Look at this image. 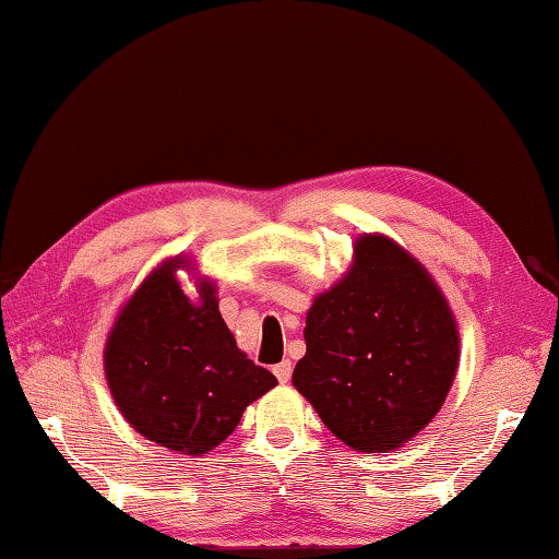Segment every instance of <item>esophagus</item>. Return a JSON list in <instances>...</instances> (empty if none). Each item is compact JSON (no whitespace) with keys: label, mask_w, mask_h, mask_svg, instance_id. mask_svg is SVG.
Returning a JSON list of instances; mask_svg holds the SVG:
<instances>
[{"label":"esophagus","mask_w":559,"mask_h":559,"mask_svg":"<svg viewBox=\"0 0 559 559\" xmlns=\"http://www.w3.org/2000/svg\"><path fill=\"white\" fill-rule=\"evenodd\" d=\"M273 376L278 378V382H288L293 376V364L290 360H281L278 366H273Z\"/></svg>","instance_id":"esophagus-1"}]
</instances>
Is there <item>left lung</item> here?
<instances>
[{
  "label": "left lung",
  "instance_id": "8db88e82",
  "mask_svg": "<svg viewBox=\"0 0 559 559\" xmlns=\"http://www.w3.org/2000/svg\"><path fill=\"white\" fill-rule=\"evenodd\" d=\"M293 385L360 453L409 441L443 407L457 326L429 273L385 237H360L344 281L314 298Z\"/></svg>",
  "mask_w": 559,
  "mask_h": 559
}]
</instances>
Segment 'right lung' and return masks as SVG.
<instances>
[{"label":"right lung","mask_w":559,"mask_h":559,"mask_svg":"<svg viewBox=\"0 0 559 559\" xmlns=\"http://www.w3.org/2000/svg\"><path fill=\"white\" fill-rule=\"evenodd\" d=\"M169 261L118 314L104 366L128 424L169 451L201 455L237 429L242 412L278 380L249 360L223 322L211 283L186 298Z\"/></svg>","instance_id":"right-lung-1"}]
</instances>
